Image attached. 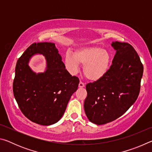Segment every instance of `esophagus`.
Segmentation results:
<instances>
[{"label": "esophagus", "mask_w": 152, "mask_h": 152, "mask_svg": "<svg viewBox=\"0 0 152 152\" xmlns=\"http://www.w3.org/2000/svg\"><path fill=\"white\" fill-rule=\"evenodd\" d=\"M78 86H79V88H83V87L85 86V84H84V82H82V81H80V83H79Z\"/></svg>", "instance_id": "esophagus-1"}]
</instances>
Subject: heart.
<instances>
[{
    "label": "heart",
    "mask_w": 152,
    "mask_h": 152,
    "mask_svg": "<svg viewBox=\"0 0 152 152\" xmlns=\"http://www.w3.org/2000/svg\"><path fill=\"white\" fill-rule=\"evenodd\" d=\"M111 61V56L107 50L99 46L81 48L74 51V55L67 53L65 64L69 71L76 73L80 64L84 66V74L92 81L101 80L106 75Z\"/></svg>",
    "instance_id": "b5f03b06"
}]
</instances>
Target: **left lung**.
<instances>
[{
	"instance_id": "1",
	"label": "left lung",
	"mask_w": 152,
	"mask_h": 152,
	"mask_svg": "<svg viewBox=\"0 0 152 152\" xmlns=\"http://www.w3.org/2000/svg\"><path fill=\"white\" fill-rule=\"evenodd\" d=\"M116 50L112 65L103 78L86 86L84 111L96 125L113 121L123 115L140 94L143 66L140 56L128 43L113 42Z\"/></svg>"
}]
</instances>
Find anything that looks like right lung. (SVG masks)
I'll list each match as a JSON object with an SVG mask.
<instances>
[{
	"label": "right lung",
	"mask_w": 152,
	"mask_h": 152,
	"mask_svg": "<svg viewBox=\"0 0 152 152\" xmlns=\"http://www.w3.org/2000/svg\"><path fill=\"white\" fill-rule=\"evenodd\" d=\"M36 53L46 59L47 68L43 73H33L28 65ZM78 84V77L67 71L54 43H34L18 59L12 90L20 110L27 119L50 125L62 117Z\"/></svg>",
	"instance_id": "1"
}]
</instances>
